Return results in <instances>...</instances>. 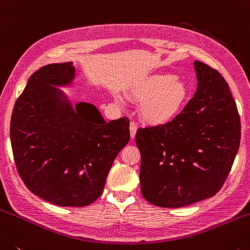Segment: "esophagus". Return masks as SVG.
<instances>
[{
	"instance_id": "esophagus-1",
	"label": "esophagus",
	"mask_w": 250,
	"mask_h": 250,
	"mask_svg": "<svg viewBox=\"0 0 250 250\" xmlns=\"http://www.w3.org/2000/svg\"><path fill=\"white\" fill-rule=\"evenodd\" d=\"M129 130H130V138H132V140H134L135 135H136V132H137V126H136V124H135L134 122H130Z\"/></svg>"
}]
</instances>
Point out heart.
<instances>
[{
  "label": "heart",
  "mask_w": 250,
  "mask_h": 250,
  "mask_svg": "<svg viewBox=\"0 0 250 250\" xmlns=\"http://www.w3.org/2000/svg\"><path fill=\"white\" fill-rule=\"evenodd\" d=\"M132 96L143 102L140 115L146 124L163 126L173 122L189 97L187 85L173 74H154L135 85Z\"/></svg>",
  "instance_id": "heart-1"
}]
</instances>
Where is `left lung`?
<instances>
[{
  "label": "left lung",
  "mask_w": 250,
  "mask_h": 250,
  "mask_svg": "<svg viewBox=\"0 0 250 250\" xmlns=\"http://www.w3.org/2000/svg\"><path fill=\"white\" fill-rule=\"evenodd\" d=\"M194 68L197 89L182 113L135 136L142 195L155 206L178 208L212 197L238 153L240 118L227 82L199 61Z\"/></svg>",
  "instance_id": "1"
}]
</instances>
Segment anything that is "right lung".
I'll list each match as a JSON object with an SVG mask.
<instances>
[{"label":"right lung","instance_id":"add662e5","mask_svg":"<svg viewBox=\"0 0 250 250\" xmlns=\"http://www.w3.org/2000/svg\"><path fill=\"white\" fill-rule=\"evenodd\" d=\"M72 62L36 71L16 100L11 144L25 186L62 207H84L103 193L114 159L129 141V120L106 123L95 106H73L59 87L72 86Z\"/></svg>","mask_w":250,"mask_h":250}]
</instances>
